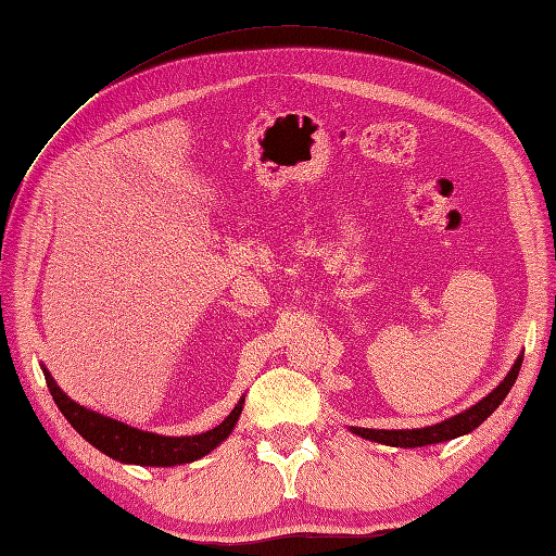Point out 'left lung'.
<instances>
[{
  "label": "left lung",
  "instance_id": "left-lung-1",
  "mask_svg": "<svg viewBox=\"0 0 556 556\" xmlns=\"http://www.w3.org/2000/svg\"><path fill=\"white\" fill-rule=\"evenodd\" d=\"M521 366V355L517 357L515 366L510 368V374L503 378V382L496 387L492 394H486L482 401H478L476 406H470L468 410L454 415L441 425L433 427H425V429H357L352 427V433L362 435V439L376 441L382 445H392V447H422V445H433V443H443V441H452L457 435H464L468 431H473L476 427H480L486 417H490L498 406L501 401L508 396L510 387L517 380Z\"/></svg>",
  "mask_w": 556,
  "mask_h": 556
}]
</instances>
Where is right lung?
Returning a JSON list of instances; mask_svg holds the SVG:
<instances>
[{"label": "right lung", "instance_id": "obj_1", "mask_svg": "<svg viewBox=\"0 0 556 556\" xmlns=\"http://www.w3.org/2000/svg\"><path fill=\"white\" fill-rule=\"evenodd\" d=\"M43 376H46L50 394H53L58 403V408L66 419H70V425L83 435V439L92 443L97 450L109 454V457L125 464L176 466V464H190L199 457H204V454H208L211 450L220 445L231 433V429L237 427L241 408H243V399H241L239 406L229 413V417L223 425H217L215 429L199 435L172 439V435H157L150 431L134 429L123 422H115L111 417L83 408L60 390L58 382L46 371V368H43Z\"/></svg>", "mask_w": 556, "mask_h": 556}]
</instances>
